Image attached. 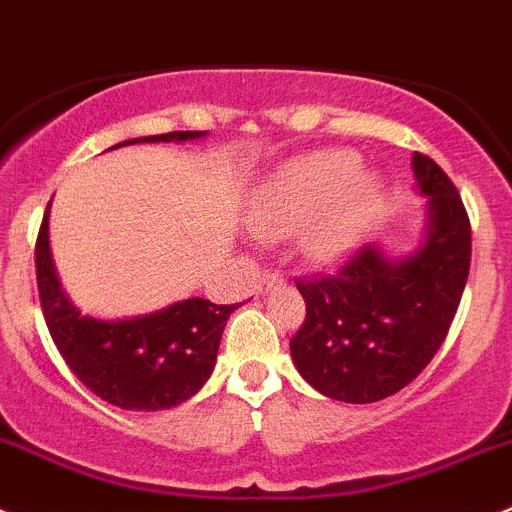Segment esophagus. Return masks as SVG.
<instances>
[{
    "label": "esophagus",
    "mask_w": 512,
    "mask_h": 512,
    "mask_svg": "<svg viewBox=\"0 0 512 512\" xmlns=\"http://www.w3.org/2000/svg\"><path fill=\"white\" fill-rule=\"evenodd\" d=\"M285 280L280 278L278 273H265L262 275L260 280H257V285H255V293L257 296H265L267 290H273V288H280V285H283Z\"/></svg>",
    "instance_id": "34e87169"
}]
</instances>
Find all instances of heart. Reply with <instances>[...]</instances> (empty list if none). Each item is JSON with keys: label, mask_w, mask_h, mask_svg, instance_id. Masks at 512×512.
I'll list each match as a JSON object with an SVG mask.
<instances>
[{"label": "heart", "mask_w": 512, "mask_h": 512, "mask_svg": "<svg viewBox=\"0 0 512 512\" xmlns=\"http://www.w3.org/2000/svg\"><path fill=\"white\" fill-rule=\"evenodd\" d=\"M382 206V183L359 170L349 150H321L278 168L257 188L250 229L262 239L296 232V250L313 265L342 260Z\"/></svg>", "instance_id": "b5f03b06"}]
</instances>
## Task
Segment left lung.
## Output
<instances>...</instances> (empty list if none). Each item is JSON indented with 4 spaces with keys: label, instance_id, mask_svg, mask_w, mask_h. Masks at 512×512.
<instances>
[{
    "label": "left lung",
    "instance_id": "obj_1",
    "mask_svg": "<svg viewBox=\"0 0 512 512\" xmlns=\"http://www.w3.org/2000/svg\"><path fill=\"white\" fill-rule=\"evenodd\" d=\"M426 196L421 245L393 257L375 242L334 275L296 280L306 321L290 339L303 380L342 403H377L421 375L446 339L472 260L462 196L431 158L413 153Z\"/></svg>",
    "mask_w": 512,
    "mask_h": 512
}]
</instances>
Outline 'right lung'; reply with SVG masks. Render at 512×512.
I'll return each mask as SVG.
<instances>
[{"label":"right lung","mask_w":512,"mask_h":512,"mask_svg":"<svg viewBox=\"0 0 512 512\" xmlns=\"http://www.w3.org/2000/svg\"><path fill=\"white\" fill-rule=\"evenodd\" d=\"M204 135L168 132L124 140L114 147L188 142ZM48 219L50 204L35 245L40 303L55 347L73 375L91 393L124 411H168L199 393L214 372L224 326L239 303L216 306L206 298H186L142 316L112 321L86 316L73 306L55 273Z\"/></svg>","instance_id":"right-lung-1"}]
</instances>
